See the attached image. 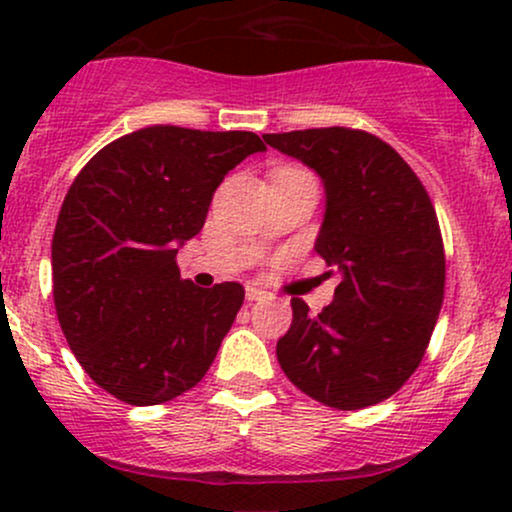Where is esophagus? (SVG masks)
Listing matches in <instances>:
<instances>
[{"instance_id": "esophagus-1", "label": "esophagus", "mask_w": 512, "mask_h": 512, "mask_svg": "<svg viewBox=\"0 0 512 512\" xmlns=\"http://www.w3.org/2000/svg\"><path fill=\"white\" fill-rule=\"evenodd\" d=\"M245 296H248V301H262V298H267V291L260 289V286H248Z\"/></svg>"}]
</instances>
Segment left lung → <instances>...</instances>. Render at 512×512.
<instances>
[{
  "label": "left lung",
  "mask_w": 512,
  "mask_h": 512,
  "mask_svg": "<svg viewBox=\"0 0 512 512\" xmlns=\"http://www.w3.org/2000/svg\"><path fill=\"white\" fill-rule=\"evenodd\" d=\"M264 142L325 182L315 252L342 274L322 313L291 298L279 366L327 407L383 402L419 368L443 305L445 252L431 197L409 163L363 129H298Z\"/></svg>",
  "instance_id": "1"
}]
</instances>
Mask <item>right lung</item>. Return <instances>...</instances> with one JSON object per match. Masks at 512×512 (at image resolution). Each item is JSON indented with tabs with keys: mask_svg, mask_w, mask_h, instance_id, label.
<instances>
[{
	"mask_svg": "<svg viewBox=\"0 0 512 512\" xmlns=\"http://www.w3.org/2000/svg\"><path fill=\"white\" fill-rule=\"evenodd\" d=\"M267 146L255 132L154 125L103 146L64 197L52 298L69 349L105 392L151 407L207 375L245 291L180 279L228 170Z\"/></svg>",
	"mask_w": 512,
	"mask_h": 512,
	"instance_id": "right-lung-1",
	"label": "right lung"
}]
</instances>
